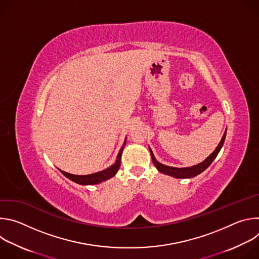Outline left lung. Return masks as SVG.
<instances>
[{
    "label": "left lung",
    "instance_id": "left-lung-1",
    "mask_svg": "<svg viewBox=\"0 0 259 259\" xmlns=\"http://www.w3.org/2000/svg\"><path fill=\"white\" fill-rule=\"evenodd\" d=\"M226 135H227V132H225L223 138H221V141H220L219 144L217 145L215 151H214L205 161H203L202 163H200V164H198V165H195V166H193V167H188V168H175V167H170V166L163 165V164L159 163V162L155 159L154 154H153V152H152L151 149H150L153 163H154V165L156 166V168H157L161 173H163V174H167V175L173 176V177H175V178H191V177H195V176H197L198 174L202 173L205 169H207V168L209 167V165H211V163L214 161V159H215L216 156L218 155L220 149H221V147H223V145H224V142H225V139H226Z\"/></svg>",
    "mask_w": 259,
    "mask_h": 259
}]
</instances>
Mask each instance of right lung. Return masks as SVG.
<instances>
[{"mask_svg": "<svg viewBox=\"0 0 259 259\" xmlns=\"http://www.w3.org/2000/svg\"><path fill=\"white\" fill-rule=\"evenodd\" d=\"M125 142H126V140H125ZM125 142H124V145L122 146L121 151L118 154L116 163L113 166H110L109 168H107V169H105L103 171H100V172H97V173H93V174H89V175H73V174L64 172L62 170H60V172L65 177L70 179L71 181L77 182L79 184H84V186H87V184H97V183L102 182V181H104L106 179H109L110 177H113V176L116 175V173L118 172V170L120 168L121 156H122V152H123V149H124V146H125Z\"/></svg>", "mask_w": 259, "mask_h": 259, "instance_id": "1", "label": "right lung"}]
</instances>
